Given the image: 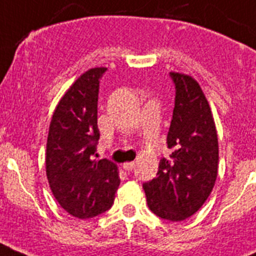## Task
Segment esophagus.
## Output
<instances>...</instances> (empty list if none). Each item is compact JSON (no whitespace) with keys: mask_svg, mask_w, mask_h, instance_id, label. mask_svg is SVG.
I'll return each mask as SVG.
<instances>
[{"mask_svg":"<svg viewBox=\"0 0 256 256\" xmlns=\"http://www.w3.org/2000/svg\"><path fill=\"white\" fill-rule=\"evenodd\" d=\"M122 167L125 168L126 171H131L132 168H135V162H126V163H124Z\"/></svg>","mask_w":256,"mask_h":256,"instance_id":"1","label":"esophagus"}]
</instances>
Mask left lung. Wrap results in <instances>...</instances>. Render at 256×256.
<instances>
[{
	"mask_svg": "<svg viewBox=\"0 0 256 256\" xmlns=\"http://www.w3.org/2000/svg\"><path fill=\"white\" fill-rule=\"evenodd\" d=\"M176 89L168 130L170 158H162L156 177L142 188L148 206L163 220L191 217L206 202L218 174V138L213 114L199 82L190 75L170 72Z\"/></svg>",
	"mask_w": 256,
	"mask_h": 256,
	"instance_id": "obj_1",
	"label": "left lung"
}]
</instances>
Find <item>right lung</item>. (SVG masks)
Returning a JSON list of instances; mask_svg holds the SVG:
<instances>
[{
    "mask_svg": "<svg viewBox=\"0 0 256 256\" xmlns=\"http://www.w3.org/2000/svg\"><path fill=\"white\" fill-rule=\"evenodd\" d=\"M106 70L94 68L78 78L60 100L48 131V184L60 206L80 220L111 208L120 185L117 164L94 160L100 80Z\"/></svg>",
    "mask_w": 256,
    "mask_h": 256,
    "instance_id": "add662e5",
    "label": "right lung"
}]
</instances>
